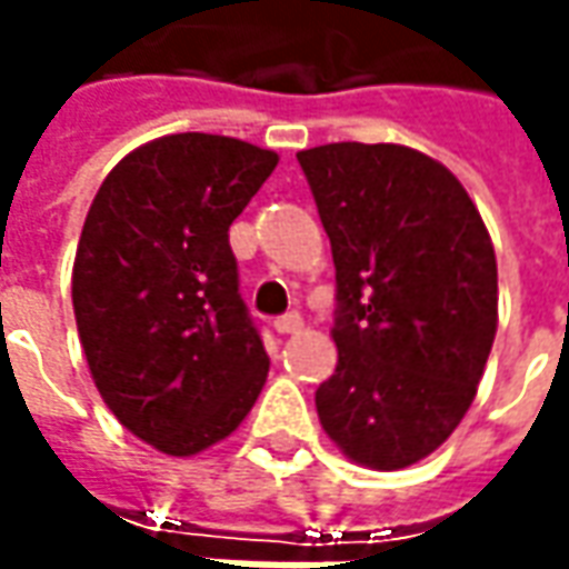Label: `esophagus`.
I'll return each instance as SVG.
<instances>
[{
  "label": "esophagus",
  "instance_id": "obj_1",
  "mask_svg": "<svg viewBox=\"0 0 569 569\" xmlns=\"http://www.w3.org/2000/svg\"><path fill=\"white\" fill-rule=\"evenodd\" d=\"M303 326V317L297 313V310H291V313H281V317L274 319V329L281 332V336H288V332H297Z\"/></svg>",
  "mask_w": 569,
  "mask_h": 569
}]
</instances>
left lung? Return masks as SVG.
<instances>
[{
    "label": "left lung",
    "mask_w": 569,
    "mask_h": 569,
    "mask_svg": "<svg viewBox=\"0 0 569 569\" xmlns=\"http://www.w3.org/2000/svg\"><path fill=\"white\" fill-rule=\"evenodd\" d=\"M336 262L322 430L370 469L415 466L469 411L497 332V259L462 183L405 144L297 151Z\"/></svg>",
    "instance_id": "left-lung-1"
}]
</instances>
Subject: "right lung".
<instances>
[{
    "mask_svg": "<svg viewBox=\"0 0 569 569\" xmlns=\"http://www.w3.org/2000/svg\"><path fill=\"white\" fill-rule=\"evenodd\" d=\"M274 164L228 136H164L107 173L84 218L78 339L107 408L167 456L224 440L262 392L269 355L228 230Z\"/></svg>",
    "mask_w": 569,
    "mask_h": 569,
    "instance_id": "right-lung-1",
    "label": "right lung"
}]
</instances>
